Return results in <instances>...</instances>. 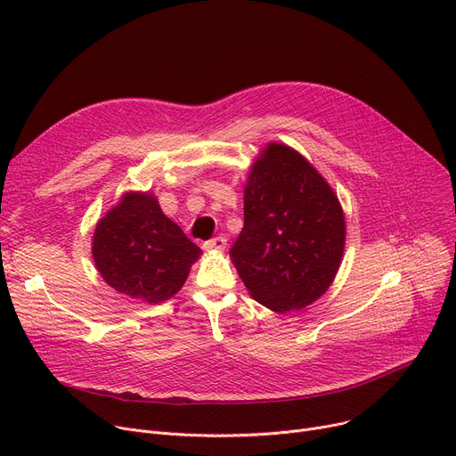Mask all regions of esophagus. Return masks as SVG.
<instances>
[{
	"label": "esophagus",
	"mask_w": 456,
	"mask_h": 456,
	"mask_svg": "<svg viewBox=\"0 0 456 456\" xmlns=\"http://www.w3.org/2000/svg\"><path fill=\"white\" fill-rule=\"evenodd\" d=\"M225 246H227V240H225L224 236H214V238H210L208 242H205L203 248L207 251H224Z\"/></svg>",
	"instance_id": "obj_1"
}]
</instances>
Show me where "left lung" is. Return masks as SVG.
<instances>
[{"label":"left lung","mask_w":456,"mask_h":456,"mask_svg":"<svg viewBox=\"0 0 456 456\" xmlns=\"http://www.w3.org/2000/svg\"><path fill=\"white\" fill-rule=\"evenodd\" d=\"M346 218L329 183L296 150L268 143L244 186V229L231 248L249 296L275 313L320 299L337 275Z\"/></svg>","instance_id":"left-lung-1"}]
</instances>
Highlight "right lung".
<instances>
[{"label": "right lung", "instance_id": "obj_1", "mask_svg": "<svg viewBox=\"0 0 456 456\" xmlns=\"http://www.w3.org/2000/svg\"><path fill=\"white\" fill-rule=\"evenodd\" d=\"M92 256L119 294L157 305L174 297L201 249L148 191H126L95 225Z\"/></svg>", "mask_w": 456, "mask_h": 456}]
</instances>
